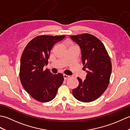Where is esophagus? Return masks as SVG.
<instances>
[{"label":"esophagus","mask_w":130,"mask_h":130,"mask_svg":"<svg viewBox=\"0 0 130 130\" xmlns=\"http://www.w3.org/2000/svg\"><path fill=\"white\" fill-rule=\"evenodd\" d=\"M63 79H64L65 80H67V79H68V78H70V76L67 75H65V74H63Z\"/></svg>","instance_id":"esophagus-1"}]
</instances>
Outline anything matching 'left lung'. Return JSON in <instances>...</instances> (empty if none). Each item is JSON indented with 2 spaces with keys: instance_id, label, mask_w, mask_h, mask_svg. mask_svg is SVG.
I'll list each match as a JSON object with an SVG mask.
<instances>
[{
  "instance_id": "1",
  "label": "left lung",
  "mask_w": 130,
  "mask_h": 130,
  "mask_svg": "<svg viewBox=\"0 0 130 130\" xmlns=\"http://www.w3.org/2000/svg\"><path fill=\"white\" fill-rule=\"evenodd\" d=\"M70 37L80 46L83 69H87L85 80L77 78L79 85L73 90V94L77 100L88 103L98 99L108 86L111 59L103 43L94 36L84 34Z\"/></svg>"
}]
</instances>
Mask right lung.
Returning a JSON list of instances; mask_svg holds the SVG:
<instances>
[{
  "label": "right lung",
  "mask_w": 130,
  "mask_h": 130,
  "mask_svg": "<svg viewBox=\"0 0 130 130\" xmlns=\"http://www.w3.org/2000/svg\"><path fill=\"white\" fill-rule=\"evenodd\" d=\"M65 37L38 36L29 41L22 55L19 69L21 83L26 92L38 102L52 100L62 84V74H52L47 69L43 70V67L48 63L52 47Z\"/></svg>",
  "instance_id": "obj_1"
}]
</instances>
